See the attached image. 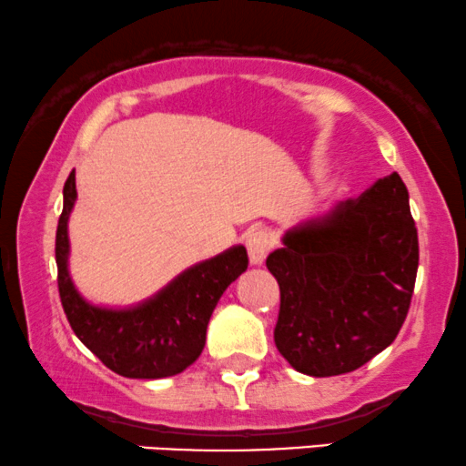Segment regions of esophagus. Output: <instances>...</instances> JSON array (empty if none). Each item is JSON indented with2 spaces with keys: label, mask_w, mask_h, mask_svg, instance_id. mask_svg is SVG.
<instances>
[{
  "label": "esophagus",
  "mask_w": 466,
  "mask_h": 466,
  "mask_svg": "<svg viewBox=\"0 0 466 466\" xmlns=\"http://www.w3.org/2000/svg\"><path fill=\"white\" fill-rule=\"evenodd\" d=\"M245 245H248L251 265H262L268 251L273 249V238L267 229H251V232H248V238H245Z\"/></svg>",
  "instance_id": "esophagus-1"
}]
</instances>
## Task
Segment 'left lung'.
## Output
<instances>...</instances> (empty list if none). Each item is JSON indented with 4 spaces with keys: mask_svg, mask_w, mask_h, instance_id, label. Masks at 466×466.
<instances>
[{
    "mask_svg": "<svg viewBox=\"0 0 466 466\" xmlns=\"http://www.w3.org/2000/svg\"><path fill=\"white\" fill-rule=\"evenodd\" d=\"M267 268L279 284L273 339L299 373L356 371L400 334L419 267L408 188L390 173L358 199L289 229Z\"/></svg>",
    "mask_w": 466,
    "mask_h": 466,
    "instance_id": "left-lung-1",
    "label": "left lung"
}]
</instances>
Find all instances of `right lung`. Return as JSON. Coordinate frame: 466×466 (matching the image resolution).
Returning a JSON list of instances; mask_svg holds the SVG:
<instances>
[{
  "label": "right lung",
  "mask_w": 466,
  "mask_h": 466,
  "mask_svg": "<svg viewBox=\"0 0 466 466\" xmlns=\"http://www.w3.org/2000/svg\"><path fill=\"white\" fill-rule=\"evenodd\" d=\"M63 215L56 229L58 293L71 329L110 371L123 378L158 380L182 373L206 345V328L223 290L248 268L243 245L187 268L149 301L110 310L82 299L69 278L66 221L76 204V171L65 182Z\"/></svg>",
  "instance_id": "right-lung-1"
}]
</instances>
